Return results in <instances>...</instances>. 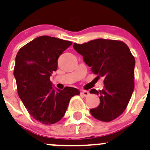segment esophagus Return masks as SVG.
<instances>
[{"label":"esophagus","instance_id":"1","mask_svg":"<svg viewBox=\"0 0 150 150\" xmlns=\"http://www.w3.org/2000/svg\"><path fill=\"white\" fill-rule=\"evenodd\" d=\"M81 94L83 96H84V97H86V96H89L90 93H89L88 91H86V90H81Z\"/></svg>","mask_w":150,"mask_h":150}]
</instances>
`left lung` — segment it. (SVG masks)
I'll return each instance as SVG.
<instances>
[{
    "instance_id": "1",
    "label": "left lung",
    "mask_w": 150,
    "mask_h": 150,
    "mask_svg": "<svg viewBox=\"0 0 150 150\" xmlns=\"http://www.w3.org/2000/svg\"><path fill=\"white\" fill-rule=\"evenodd\" d=\"M73 47L93 73L104 78L103 90H90L100 98V104L90 113L103 122L116 119L125 111L134 90L135 59L130 49L122 41L103 38L74 43Z\"/></svg>"
}]
</instances>
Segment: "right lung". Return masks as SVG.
Returning <instances> with one entry per match:
<instances>
[{
    "mask_svg": "<svg viewBox=\"0 0 150 150\" xmlns=\"http://www.w3.org/2000/svg\"><path fill=\"white\" fill-rule=\"evenodd\" d=\"M71 44V41L42 35L23 46L16 56L14 76L19 97L30 115L44 125L60 121L70 99L79 94L74 87L54 88L50 79L57 70L58 57Z\"/></svg>",
    "mask_w": 150,
    "mask_h": 150,
    "instance_id": "right-lung-1",
    "label": "right lung"
}]
</instances>
